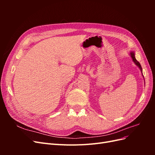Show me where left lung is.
Wrapping results in <instances>:
<instances>
[{"mask_svg": "<svg viewBox=\"0 0 155 155\" xmlns=\"http://www.w3.org/2000/svg\"><path fill=\"white\" fill-rule=\"evenodd\" d=\"M130 56H131V58H132L133 61H134V63L137 65V66L139 67V68L140 69V70H141V72H142V67H141V65H140V63L138 61H137V59H136L135 56H134V53L133 52V51H131V52L130 53ZM142 75H143V74H142Z\"/></svg>", "mask_w": 155, "mask_h": 155, "instance_id": "left-lung-1", "label": "left lung"}]
</instances>
